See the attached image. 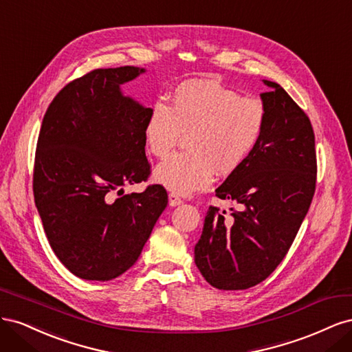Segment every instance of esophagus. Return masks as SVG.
Returning a JSON list of instances; mask_svg holds the SVG:
<instances>
[{
    "label": "esophagus",
    "mask_w": 352,
    "mask_h": 352,
    "mask_svg": "<svg viewBox=\"0 0 352 352\" xmlns=\"http://www.w3.org/2000/svg\"><path fill=\"white\" fill-rule=\"evenodd\" d=\"M180 204H184V201L180 199L176 194H170V195H168V206H170V207H177V206H180Z\"/></svg>",
    "instance_id": "obj_1"
}]
</instances>
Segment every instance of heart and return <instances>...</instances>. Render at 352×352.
Returning a JSON list of instances; mask_svg holds the SVG:
<instances>
[{"instance_id":"1","label":"heart","mask_w":352,"mask_h":352,"mask_svg":"<svg viewBox=\"0 0 352 352\" xmlns=\"http://www.w3.org/2000/svg\"><path fill=\"white\" fill-rule=\"evenodd\" d=\"M264 104L241 97L210 79H190L176 87L172 107L157 101L145 122L146 150L166 158L186 136L189 151L158 164L154 180L177 195L206 189L214 172L229 176L245 163L264 133Z\"/></svg>"}]
</instances>
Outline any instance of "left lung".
Here are the masks:
<instances>
[{"mask_svg": "<svg viewBox=\"0 0 352 352\" xmlns=\"http://www.w3.org/2000/svg\"><path fill=\"white\" fill-rule=\"evenodd\" d=\"M264 133L245 163L216 189L241 204L232 220L210 207L195 264L223 291L248 289L273 273L289 251L316 190V148L310 119L279 83L263 80Z\"/></svg>", "mask_w": 352, "mask_h": 352, "instance_id": "left-lung-1", "label": "left lung"}]
</instances>
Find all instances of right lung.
I'll return each mask as SVG.
<instances>
[{"mask_svg": "<svg viewBox=\"0 0 352 352\" xmlns=\"http://www.w3.org/2000/svg\"><path fill=\"white\" fill-rule=\"evenodd\" d=\"M142 73L92 70L67 83L42 120L35 204L57 258L85 280H111L131 269L167 206L160 185L114 198L150 175L144 127L151 109L120 88Z\"/></svg>", "mask_w": 352, "mask_h": 352, "instance_id": "add662e5", "label": "right lung"}]
</instances>
